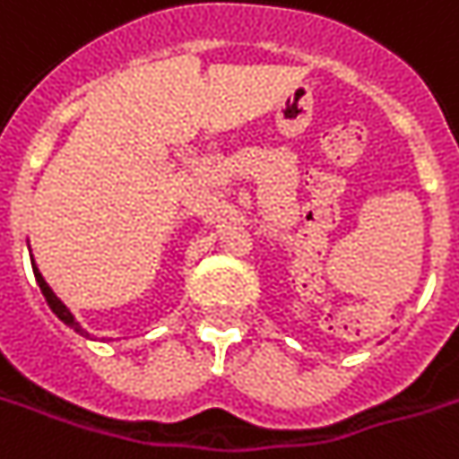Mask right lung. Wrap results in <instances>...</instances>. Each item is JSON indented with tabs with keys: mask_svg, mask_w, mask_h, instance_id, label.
I'll return each instance as SVG.
<instances>
[{
	"mask_svg": "<svg viewBox=\"0 0 459 459\" xmlns=\"http://www.w3.org/2000/svg\"><path fill=\"white\" fill-rule=\"evenodd\" d=\"M30 259H32V272H35V279H38V284H40L42 294H45V302L50 305V309H53L57 317H60L63 323L68 325L71 330H75L78 335H88V330H83V325L75 320V315L71 312V307H68V305H65V302H63V299H60L56 292H53V287H50V284L45 281V277H42V272H40V266H38V261H35V256H32V254H30Z\"/></svg>",
	"mask_w": 459,
	"mask_h": 459,
	"instance_id": "obj_1",
	"label": "right lung"
}]
</instances>
